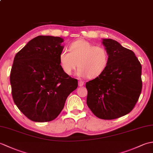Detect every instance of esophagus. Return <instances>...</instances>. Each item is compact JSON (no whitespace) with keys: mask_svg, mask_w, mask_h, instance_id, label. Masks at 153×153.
<instances>
[{"mask_svg":"<svg viewBox=\"0 0 153 153\" xmlns=\"http://www.w3.org/2000/svg\"><path fill=\"white\" fill-rule=\"evenodd\" d=\"M83 85H84V82H82V81H79V82H78V85H79V87H82V86H83Z\"/></svg>","mask_w":153,"mask_h":153,"instance_id":"esophagus-1","label":"esophagus"}]
</instances>
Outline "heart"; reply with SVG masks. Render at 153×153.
Listing matches in <instances>:
<instances>
[{"instance_id":"b5f03b06","label":"heart","mask_w":153,"mask_h":153,"mask_svg":"<svg viewBox=\"0 0 153 153\" xmlns=\"http://www.w3.org/2000/svg\"><path fill=\"white\" fill-rule=\"evenodd\" d=\"M58 58L62 69L66 74H72L77 65V76L94 79L106 69L110 55L102 46H95L85 39H78L69 45V51L62 50Z\"/></svg>"}]
</instances>
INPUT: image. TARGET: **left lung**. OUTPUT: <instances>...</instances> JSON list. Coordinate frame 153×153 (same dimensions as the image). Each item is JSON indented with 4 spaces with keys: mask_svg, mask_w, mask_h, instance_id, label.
<instances>
[{
    "mask_svg": "<svg viewBox=\"0 0 153 153\" xmlns=\"http://www.w3.org/2000/svg\"><path fill=\"white\" fill-rule=\"evenodd\" d=\"M109 64L98 77L86 83L87 105L97 117L113 120L134 108L142 90V66L134 52L111 39H103Z\"/></svg>",
    "mask_w": 153,
    "mask_h": 153,
    "instance_id": "8db88e82",
    "label": "left lung"
}]
</instances>
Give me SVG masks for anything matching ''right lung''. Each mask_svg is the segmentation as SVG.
Masks as SVG:
<instances>
[{"label": "right lung", "instance_id": "add662e5", "mask_svg": "<svg viewBox=\"0 0 153 153\" xmlns=\"http://www.w3.org/2000/svg\"><path fill=\"white\" fill-rule=\"evenodd\" d=\"M63 39L39 35L16 54L10 71L14 102L33 122L54 120L67 97L77 87V79L62 69L59 54Z\"/></svg>", "mask_w": 153, "mask_h": 153}]
</instances>
